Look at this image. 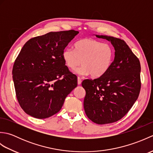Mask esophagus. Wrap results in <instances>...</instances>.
<instances>
[{
    "mask_svg": "<svg viewBox=\"0 0 153 153\" xmlns=\"http://www.w3.org/2000/svg\"><path fill=\"white\" fill-rule=\"evenodd\" d=\"M81 83H82V79H81L79 77H77V84H78V85H80Z\"/></svg>",
    "mask_w": 153,
    "mask_h": 153,
    "instance_id": "34e87169",
    "label": "esophagus"
}]
</instances>
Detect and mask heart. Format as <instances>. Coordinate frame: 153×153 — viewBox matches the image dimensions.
<instances>
[{"label": "heart", "instance_id": "heart-1", "mask_svg": "<svg viewBox=\"0 0 153 153\" xmlns=\"http://www.w3.org/2000/svg\"><path fill=\"white\" fill-rule=\"evenodd\" d=\"M114 57V51L111 45L91 38L77 41L74 49L67 48L62 53L63 60L69 69L74 71L82 64L77 73L82 76L90 74L94 78L106 73Z\"/></svg>", "mask_w": 153, "mask_h": 153}]
</instances>
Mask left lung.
I'll use <instances>...</instances> for the list:
<instances>
[{
    "mask_svg": "<svg viewBox=\"0 0 153 153\" xmlns=\"http://www.w3.org/2000/svg\"><path fill=\"white\" fill-rule=\"evenodd\" d=\"M96 37L111 43L115 56L103 76L83 81L86 92L83 106L89 119L106 124L122 118L137 100L141 89V65L123 40L106 35Z\"/></svg>",
    "mask_w": 153,
    "mask_h": 153,
    "instance_id": "8db88e82",
    "label": "left lung"
}]
</instances>
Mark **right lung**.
I'll use <instances>...</instances> for the list:
<instances>
[{
  "mask_svg": "<svg viewBox=\"0 0 153 153\" xmlns=\"http://www.w3.org/2000/svg\"><path fill=\"white\" fill-rule=\"evenodd\" d=\"M78 31L49 32L27 41L12 69L16 95L24 111L47 118L60 111L77 85L76 75L65 65L62 53Z\"/></svg>",
  "mask_w": 153,
  "mask_h": 153,
  "instance_id": "1",
  "label": "right lung"
}]
</instances>
